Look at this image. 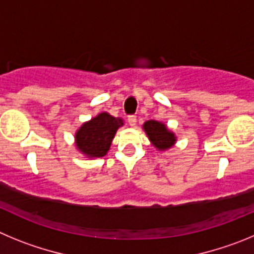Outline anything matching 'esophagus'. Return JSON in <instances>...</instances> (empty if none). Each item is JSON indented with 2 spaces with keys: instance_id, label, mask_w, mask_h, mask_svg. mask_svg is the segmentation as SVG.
Instances as JSON below:
<instances>
[{
  "instance_id": "esophagus-1",
  "label": "esophagus",
  "mask_w": 254,
  "mask_h": 254,
  "mask_svg": "<svg viewBox=\"0 0 254 254\" xmlns=\"http://www.w3.org/2000/svg\"><path fill=\"white\" fill-rule=\"evenodd\" d=\"M127 123H129L130 127H135V125H136V116L135 115L127 116Z\"/></svg>"
}]
</instances>
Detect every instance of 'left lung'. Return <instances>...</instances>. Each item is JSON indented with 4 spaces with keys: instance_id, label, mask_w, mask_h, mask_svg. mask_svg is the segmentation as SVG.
Returning a JSON list of instances; mask_svg holds the SVG:
<instances>
[{
    "instance_id": "8db88e82",
    "label": "left lung",
    "mask_w": 254,
    "mask_h": 254,
    "mask_svg": "<svg viewBox=\"0 0 254 254\" xmlns=\"http://www.w3.org/2000/svg\"><path fill=\"white\" fill-rule=\"evenodd\" d=\"M144 130L157 149L166 150L175 144L176 138L173 132H171L162 123L149 120L144 124Z\"/></svg>"
}]
</instances>
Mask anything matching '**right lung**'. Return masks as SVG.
Returning a JSON list of instances; mask_svg holds the SVG:
<instances>
[{
    "instance_id": "add662e5",
    "label": "right lung",
    "mask_w": 254,
    "mask_h": 254,
    "mask_svg": "<svg viewBox=\"0 0 254 254\" xmlns=\"http://www.w3.org/2000/svg\"><path fill=\"white\" fill-rule=\"evenodd\" d=\"M122 119L102 113L84 123L76 134L77 147L88 157H104L111 145L116 130L123 127Z\"/></svg>"
}]
</instances>
